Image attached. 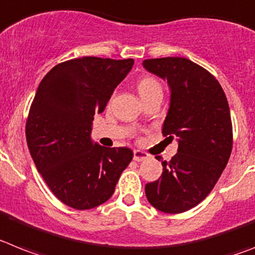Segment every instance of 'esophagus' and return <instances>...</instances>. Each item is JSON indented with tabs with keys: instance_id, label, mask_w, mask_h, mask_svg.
Instances as JSON below:
<instances>
[{
	"instance_id": "esophagus-1",
	"label": "esophagus",
	"mask_w": 255,
	"mask_h": 255,
	"mask_svg": "<svg viewBox=\"0 0 255 255\" xmlns=\"http://www.w3.org/2000/svg\"><path fill=\"white\" fill-rule=\"evenodd\" d=\"M147 157H148V154L144 153V152L139 151V149H135V151H134V160L138 161V162H139V161L145 160Z\"/></svg>"
}]
</instances>
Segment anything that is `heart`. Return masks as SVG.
<instances>
[{
  "label": "heart",
  "instance_id": "obj_1",
  "mask_svg": "<svg viewBox=\"0 0 255 255\" xmlns=\"http://www.w3.org/2000/svg\"><path fill=\"white\" fill-rule=\"evenodd\" d=\"M138 90H139V94H140V97H143V95L149 94V93H152V91H154V90H161V86H160V84H158V82L154 80V78L145 77L139 81Z\"/></svg>",
  "mask_w": 255,
  "mask_h": 255
}]
</instances>
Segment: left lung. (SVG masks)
Masks as SVG:
<instances>
[{"mask_svg":"<svg viewBox=\"0 0 255 255\" xmlns=\"http://www.w3.org/2000/svg\"><path fill=\"white\" fill-rule=\"evenodd\" d=\"M143 67L167 81L170 104L162 134L178 136V152L170 161L157 156L162 175L145 184V196L160 212H187L214 188L231 154L227 98L214 76L186 58L147 59Z\"/></svg>","mask_w":255,"mask_h":255,"instance_id":"8db88e82","label":"left lung"}]
</instances>
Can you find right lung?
Segmentation results:
<instances>
[{
    "mask_svg": "<svg viewBox=\"0 0 255 255\" xmlns=\"http://www.w3.org/2000/svg\"><path fill=\"white\" fill-rule=\"evenodd\" d=\"M132 64L84 56L55 65L38 85L25 125L28 149L51 192L71 208L106 202L132 160L128 147L107 148L91 139L94 115Z\"/></svg>",
    "mask_w": 255,
    "mask_h": 255,
    "instance_id": "add662e5",
    "label": "right lung"
}]
</instances>
